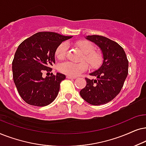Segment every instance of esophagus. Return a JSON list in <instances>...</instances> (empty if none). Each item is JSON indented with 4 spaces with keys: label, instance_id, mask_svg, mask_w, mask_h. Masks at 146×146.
Instances as JSON below:
<instances>
[{
    "label": "esophagus",
    "instance_id": "obj_1",
    "mask_svg": "<svg viewBox=\"0 0 146 146\" xmlns=\"http://www.w3.org/2000/svg\"><path fill=\"white\" fill-rule=\"evenodd\" d=\"M67 79H75L76 78V77H72V76H70V75H67Z\"/></svg>",
    "mask_w": 146,
    "mask_h": 146
}]
</instances>
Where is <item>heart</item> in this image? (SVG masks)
I'll list each match as a JSON object with an SVG mask.
<instances>
[{
	"mask_svg": "<svg viewBox=\"0 0 146 146\" xmlns=\"http://www.w3.org/2000/svg\"><path fill=\"white\" fill-rule=\"evenodd\" d=\"M75 45L78 47L84 53L83 61H86L92 69H97L102 66L104 62V55L100 50H95V46L87 40H79L75 42ZM68 50V45L63 42L59 44L55 50V57L61 60L66 57ZM89 65L86 62L73 63L71 61H66L62 63L59 66V70L64 74L76 77L83 72L87 71Z\"/></svg>",
	"mask_w": 146,
	"mask_h": 146,
	"instance_id": "obj_1",
	"label": "heart"
}]
</instances>
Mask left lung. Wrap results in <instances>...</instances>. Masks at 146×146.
<instances>
[{
    "label": "left lung",
    "instance_id": "8db88e82",
    "mask_svg": "<svg viewBox=\"0 0 146 146\" xmlns=\"http://www.w3.org/2000/svg\"><path fill=\"white\" fill-rule=\"evenodd\" d=\"M87 38L101 48L104 63L98 70L90 73L98 79L85 78L87 85L81 90L80 95L89 104L100 106L111 102L121 91L128 75L129 61L123 48L117 42L100 35H89Z\"/></svg>",
    "mask_w": 146,
    "mask_h": 146
}]
</instances>
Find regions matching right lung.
<instances>
[{"instance_id": "right-lung-1", "label": "right lung", "mask_w": 146, "mask_h": 146, "mask_svg": "<svg viewBox=\"0 0 146 146\" xmlns=\"http://www.w3.org/2000/svg\"><path fill=\"white\" fill-rule=\"evenodd\" d=\"M71 37L57 33L38 32L19 44L12 63L13 80L27 104L46 106L57 98L65 75L57 73L45 78L42 75L52 71L58 45Z\"/></svg>"}]
</instances>
